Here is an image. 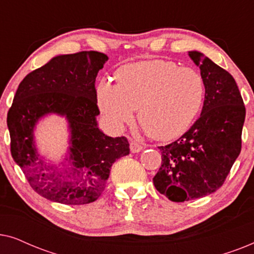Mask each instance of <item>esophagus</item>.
<instances>
[{"mask_svg":"<svg viewBox=\"0 0 254 254\" xmlns=\"http://www.w3.org/2000/svg\"><path fill=\"white\" fill-rule=\"evenodd\" d=\"M129 148H130V151L133 152V154H136V152H140V151L143 150V147H142V144L138 143V142H136V141H130Z\"/></svg>","mask_w":254,"mask_h":254,"instance_id":"34e87169","label":"esophagus"}]
</instances>
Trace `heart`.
<instances>
[{
    "mask_svg": "<svg viewBox=\"0 0 254 254\" xmlns=\"http://www.w3.org/2000/svg\"><path fill=\"white\" fill-rule=\"evenodd\" d=\"M117 84L100 79L96 100L106 123L114 130L130 123L137 109L138 121L157 140L180 136L202 107L206 86L195 69L172 61L145 60L121 67Z\"/></svg>",
    "mask_w": 254,
    "mask_h": 254,
    "instance_id": "1",
    "label": "heart"
}]
</instances>
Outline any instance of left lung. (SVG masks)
<instances>
[{
    "label": "left lung",
    "instance_id": "1",
    "mask_svg": "<svg viewBox=\"0 0 254 254\" xmlns=\"http://www.w3.org/2000/svg\"><path fill=\"white\" fill-rule=\"evenodd\" d=\"M200 68L206 92L200 118L183 136L159 147L162 165L156 190L173 202L214 193L241 154L245 106L235 78L197 51L189 52Z\"/></svg>",
    "mask_w": 254,
    "mask_h": 254
}]
</instances>
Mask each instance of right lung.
Returning <instances> with one entry per match:
<instances>
[{"instance_id":"right-lung-1","label":"right lung","mask_w":254,"mask_h":254,"mask_svg":"<svg viewBox=\"0 0 254 254\" xmlns=\"http://www.w3.org/2000/svg\"><path fill=\"white\" fill-rule=\"evenodd\" d=\"M109 58L99 52L57 55L20 82L8 112L13 161L30 186L47 200L64 204L96 201L105 189L111 166L129 154L127 138L107 136L99 129L96 77ZM64 117L69 147L64 161L48 165L36 148L39 121Z\"/></svg>"}]
</instances>
